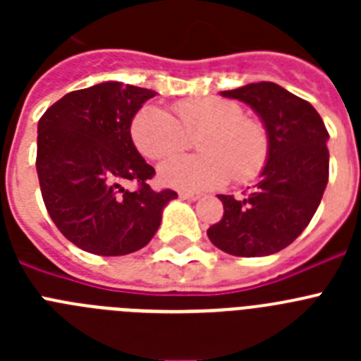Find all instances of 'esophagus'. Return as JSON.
<instances>
[{"label": "esophagus", "mask_w": 361, "mask_h": 361, "mask_svg": "<svg viewBox=\"0 0 361 361\" xmlns=\"http://www.w3.org/2000/svg\"><path fill=\"white\" fill-rule=\"evenodd\" d=\"M178 197H180L183 200H191V202H195V200L200 199L199 195H195V193H188V191H180V193H178Z\"/></svg>", "instance_id": "34e87169"}]
</instances>
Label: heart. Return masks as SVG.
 <instances>
[{"instance_id":"heart-1","label":"heart","mask_w":361,"mask_h":361,"mask_svg":"<svg viewBox=\"0 0 361 361\" xmlns=\"http://www.w3.org/2000/svg\"><path fill=\"white\" fill-rule=\"evenodd\" d=\"M175 117L159 106H145L133 117L130 133L145 157L161 161L177 155L197 137V157L170 159L161 166L159 178L166 186L184 191H209L231 180L247 183L267 162L269 139L257 119L244 117L238 103L222 97L180 101Z\"/></svg>"}]
</instances>
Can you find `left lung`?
Returning <instances> with one entry per match:
<instances>
[{"label":"left lung","instance_id":"left-lung-1","mask_svg":"<svg viewBox=\"0 0 361 361\" xmlns=\"http://www.w3.org/2000/svg\"><path fill=\"white\" fill-rule=\"evenodd\" d=\"M260 117L269 155L244 199L219 195L224 216L208 237L235 257H267L288 247L307 228L329 180V133L318 111L275 82L262 81L220 92Z\"/></svg>","mask_w":361,"mask_h":361}]
</instances>
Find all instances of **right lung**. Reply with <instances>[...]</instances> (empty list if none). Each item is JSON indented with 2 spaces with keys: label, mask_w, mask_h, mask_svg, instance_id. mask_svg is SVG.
<instances>
[{
  "label": "right lung",
  "mask_w": 361,
  "mask_h": 361,
  "mask_svg": "<svg viewBox=\"0 0 361 361\" xmlns=\"http://www.w3.org/2000/svg\"><path fill=\"white\" fill-rule=\"evenodd\" d=\"M157 92L106 81L66 94L37 123V177L50 219L72 244L103 257L141 250L177 199L153 191L155 170L141 157L130 126ZM135 180L137 192L122 183Z\"/></svg>",
  "instance_id": "obj_1"
}]
</instances>
